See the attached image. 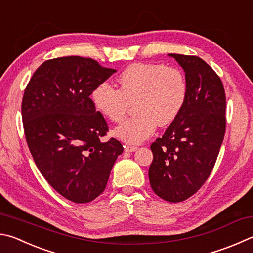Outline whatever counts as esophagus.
<instances>
[{"instance_id":"obj_1","label":"esophagus","mask_w":253,"mask_h":253,"mask_svg":"<svg viewBox=\"0 0 253 253\" xmlns=\"http://www.w3.org/2000/svg\"><path fill=\"white\" fill-rule=\"evenodd\" d=\"M137 149H138V147L136 146H125V151L127 153H134Z\"/></svg>"}]
</instances>
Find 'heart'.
<instances>
[{"label": "heart", "mask_w": 253, "mask_h": 253, "mask_svg": "<svg viewBox=\"0 0 253 253\" xmlns=\"http://www.w3.org/2000/svg\"><path fill=\"white\" fill-rule=\"evenodd\" d=\"M118 88L103 82L91 90L95 108L113 122L125 117L129 103L138 115L115 128L114 134L127 144H141L154 134L158 124H171L187 99V83L181 71L163 64H131L118 77Z\"/></svg>", "instance_id": "obj_1"}]
</instances>
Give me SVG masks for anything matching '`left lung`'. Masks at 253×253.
Wrapping results in <instances>:
<instances>
[{"instance_id":"left-lung-1","label":"left lung","mask_w":253,"mask_h":253,"mask_svg":"<svg viewBox=\"0 0 253 253\" xmlns=\"http://www.w3.org/2000/svg\"><path fill=\"white\" fill-rule=\"evenodd\" d=\"M185 72L187 99L162 138L150 146L149 181L169 203L189 198L204 185L226 131V94L220 77L198 56L168 54Z\"/></svg>"}]
</instances>
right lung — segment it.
<instances>
[{"label":"right lung","mask_w":253,"mask_h":253,"mask_svg":"<svg viewBox=\"0 0 253 253\" xmlns=\"http://www.w3.org/2000/svg\"><path fill=\"white\" fill-rule=\"evenodd\" d=\"M115 72L91 58L49 59L35 71L23 96V126L36 166L73 203H89L102 194L124 150L116 139L100 140L108 126L89 97Z\"/></svg>","instance_id":"1"}]
</instances>
